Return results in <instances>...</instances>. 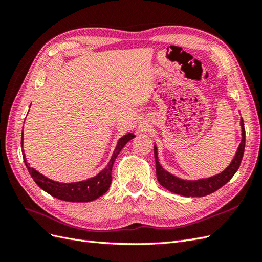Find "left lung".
Returning <instances> with one entry per match:
<instances>
[{"label": "left lung", "mask_w": 262, "mask_h": 262, "mask_svg": "<svg viewBox=\"0 0 262 262\" xmlns=\"http://www.w3.org/2000/svg\"><path fill=\"white\" fill-rule=\"evenodd\" d=\"M241 130H242V140L240 145L237 147V151L233 158L232 162L227 168L222 171L221 173L204 178V179L198 180H185L181 178H178L170 172L164 170L162 165L159 162L158 157V147L154 145V158H155V164H157V177L160 185L168 189L169 191L174 192L177 194H181L185 197H204L207 196L209 193H213L216 190H219L221 187H223L225 183L229 182L232 177L235 174L238 166L241 164V161L244 153V146H246V129H244L243 119L241 118L240 121Z\"/></svg>", "instance_id": "left-lung-1"}]
</instances>
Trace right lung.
I'll use <instances>...</instances> for the list:
<instances>
[{
  "mask_svg": "<svg viewBox=\"0 0 262 262\" xmlns=\"http://www.w3.org/2000/svg\"><path fill=\"white\" fill-rule=\"evenodd\" d=\"M134 137V133H128V134L119 138V141L117 143V146L113 153V157H111L107 166H105L101 172H99L97 176L89 178L86 180L77 182L65 183L49 179V178L39 173L37 170L30 168V164L27 163V159L24 151H22V157H24L25 164L28 171H29L33 181H35L42 190H45L47 193L52 194L53 197L58 198L60 200H65V202L88 203L99 198L100 196H102L103 193L108 191V189L111 185V171H113L115 160L118 157V154L122 149V147ZM21 146H24V130H22Z\"/></svg>",
  "mask_w": 262,
  "mask_h": 262,
  "instance_id": "1",
  "label": "right lung"
}]
</instances>
